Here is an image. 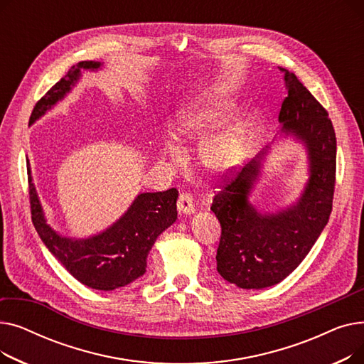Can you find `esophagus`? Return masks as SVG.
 Returning <instances> with one entry per match:
<instances>
[{"label": "esophagus", "mask_w": 364, "mask_h": 364, "mask_svg": "<svg viewBox=\"0 0 364 364\" xmlns=\"http://www.w3.org/2000/svg\"><path fill=\"white\" fill-rule=\"evenodd\" d=\"M177 209L180 214H184V215H190L195 213V205H193V198L190 193L187 192H183L180 193V198H178V202H177Z\"/></svg>", "instance_id": "34e87169"}]
</instances>
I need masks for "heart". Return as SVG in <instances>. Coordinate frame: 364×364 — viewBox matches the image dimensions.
Returning <instances> with one entry per match:
<instances>
[{
    "instance_id": "obj_1",
    "label": "heart",
    "mask_w": 364,
    "mask_h": 364,
    "mask_svg": "<svg viewBox=\"0 0 364 364\" xmlns=\"http://www.w3.org/2000/svg\"><path fill=\"white\" fill-rule=\"evenodd\" d=\"M232 106L218 95H205L181 106L172 124V136L180 144L202 141L199 156L203 168L211 176H225L242 159L245 129L240 124H227ZM172 156H178V149L168 144Z\"/></svg>"
}]
</instances>
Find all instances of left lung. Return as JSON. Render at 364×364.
I'll return each instance as SVG.
<instances>
[{
    "mask_svg": "<svg viewBox=\"0 0 364 364\" xmlns=\"http://www.w3.org/2000/svg\"><path fill=\"white\" fill-rule=\"evenodd\" d=\"M280 70L288 91L279 113L282 136L305 147L309 181L292 205L276 213L258 211L250 196L269 155L267 147L214 196L211 211L221 224L217 270L242 289H264L288 277L307 257L332 213L336 172L332 121L295 73Z\"/></svg>",
    "mask_w": 364,
    "mask_h": 364,
    "instance_id": "1",
    "label": "left lung"
}]
</instances>
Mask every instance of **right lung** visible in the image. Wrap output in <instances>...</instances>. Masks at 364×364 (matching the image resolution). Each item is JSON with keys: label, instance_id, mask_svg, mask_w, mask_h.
I'll use <instances>...</instances> for the list:
<instances>
[{"label": "right lung", "instance_id": "1", "mask_svg": "<svg viewBox=\"0 0 364 364\" xmlns=\"http://www.w3.org/2000/svg\"><path fill=\"white\" fill-rule=\"evenodd\" d=\"M100 62H80L69 69L32 110L29 124L65 99L80 81L82 70H99ZM28 164L31 213L35 230L48 251L82 284L97 291H113L129 284L146 273L147 255L158 236L177 220L178 190L140 193L127 213L106 230L85 239L66 237L47 224Z\"/></svg>", "mask_w": 364, "mask_h": 364}]
</instances>
